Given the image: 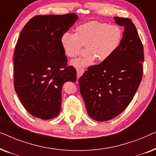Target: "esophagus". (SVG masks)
I'll return each mask as SVG.
<instances>
[{"label": "esophagus", "mask_w": 156, "mask_h": 156, "mask_svg": "<svg viewBox=\"0 0 156 156\" xmlns=\"http://www.w3.org/2000/svg\"><path fill=\"white\" fill-rule=\"evenodd\" d=\"M84 69H82V68H77L76 69V75H77V79L80 77L82 75L83 73H84Z\"/></svg>", "instance_id": "obj_1"}]
</instances>
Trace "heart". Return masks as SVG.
Segmentation results:
<instances>
[{"label": "heart", "mask_w": 156, "mask_h": 156, "mask_svg": "<svg viewBox=\"0 0 156 156\" xmlns=\"http://www.w3.org/2000/svg\"><path fill=\"white\" fill-rule=\"evenodd\" d=\"M122 37L123 32L118 25L91 21L78 26L74 34H63L61 44L70 58L80 56L86 48V56L72 62L74 67H84L95 59L102 62L109 59L119 48Z\"/></svg>", "instance_id": "1"}]
</instances>
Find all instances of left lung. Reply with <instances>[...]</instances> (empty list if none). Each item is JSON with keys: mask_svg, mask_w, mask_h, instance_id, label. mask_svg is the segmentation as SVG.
<instances>
[{"mask_svg": "<svg viewBox=\"0 0 156 156\" xmlns=\"http://www.w3.org/2000/svg\"><path fill=\"white\" fill-rule=\"evenodd\" d=\"M123 26L121 44L106 61L89 67L79 79L87 111L98 121L112 119L129 106L141 82L144 46L129 18L114 17Z\"/></svg>", "mask_w": 156, "mask_h": 156, "instance_id": "obj_1", "label": "left lung"}]
</instances>
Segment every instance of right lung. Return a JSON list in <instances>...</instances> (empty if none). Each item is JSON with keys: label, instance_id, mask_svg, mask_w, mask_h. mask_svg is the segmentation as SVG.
<instances>
[{"label": "right lung", "instance_id": "right-lung-1", "mask_svg": "<svg viewBox=\"0 0 156 156\" xmlns=\"http://www.w3.org/2000/svg\"><path fill=\"white\" fill-rule=\"evenodd\" d=\"M77 20L74 13L36 16L26 23L14 52V88L33 116L48 120L61 109L62 88L74 82L76 72L68 66L61 37Z\"/></svg>", "mask_w": 156, "mask_h": 156}]
</instances>
